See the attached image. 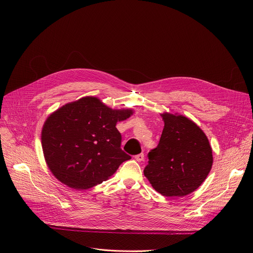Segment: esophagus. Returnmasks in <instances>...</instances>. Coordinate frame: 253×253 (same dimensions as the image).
Here are the masks:
<instances>
[{"mask_svg":"<svg viewBox=\"0 0 253 253\" xmlns=\"http://www.w3.org/2000/svg\"><path fill=\"white\" fill-rule=\"evenodd\" d=\"M134 158H135V160H136L137 162H141V161L144 160V155H143V154H138V155H136Z\"/></svg>","mask_w":253,"mask_h":253,"instance_id":"34e87169","label":"esophagus"}]
</instances>
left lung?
Instances as JSON below:
<instances>
[{
	"label": "left lung",
	"mask_w": 253,
	"mask_h": 253,
	"mask_svg": "<svg viewBox=\"0 0 253 253\" xmlns=\"http://www.w3.org/2000/svg\"><path fill=\"white\" fill-rule=\"evenodd\" d=\"M164 129L152 150L143 173L152 187L166 197L196 191L211 170L213 157L204 132L182 115L164 113Z\"/></svg>",
	"instance_id": "left-lung-1"
}]
</instances>
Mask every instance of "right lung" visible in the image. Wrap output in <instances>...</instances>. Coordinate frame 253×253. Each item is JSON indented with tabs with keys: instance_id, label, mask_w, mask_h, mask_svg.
Wrapping results in <instances>:
<instances>
[{
	"instance_id": "1",
	"label": "right lung",
	"mask_w": 253,
	"mask_h": 253,
	"mask_svg": "<svg viewBox=\"0 0 253 253\" xmlns=\"http://www.w3.org/2000/svg\"><path fill=\"white\" fill-rule=\"evenodd\" d=\"M132 110H113L87 96L51 114L42 129L46 163L59 181L75 190H87L111 177L131 157L121 149L116 125Z\"/></svg>"
}]
</instances>
